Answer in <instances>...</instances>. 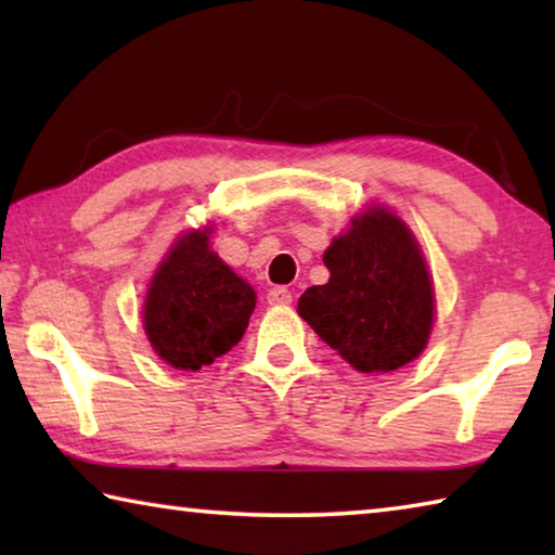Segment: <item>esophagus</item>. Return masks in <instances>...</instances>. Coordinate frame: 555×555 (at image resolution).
I'll return each mask as SVG.
<instances>
[{"label":"esophagus","mask_w":555,"mask_h":555,"mask_svg":"<svg viewBox=\"0 0 555 555\" xmlns=\"http://www.w3.org/2000/svg\"><path fill=\"white\" fill-rule=\"evenodd\" d=\"M291 291L288 288H284V286H274L267 294V300H269V306H288L291 304Z\"/></svg>","instance_id":"34e87169"}]
</instances>
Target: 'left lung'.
Instances as JSON below:
<instances>
[{
	"label": "left lung",
	"instance_id": "left-lung-1",
	"mask_svg": "<svg viewBox=\"0 0 555 555\" xmlns=\"http://www.w3.org/2000/svg\"><path fill=\"white\" fill-rule=\"evenodd\" d=\"M323 261L331 279L298 298V315L364 374H387L424 352L434 284L411 230L387 208L354 215Z\"/></svg>",
	"mask_w": 555,
	"mask_h": 555
}]
</instances>
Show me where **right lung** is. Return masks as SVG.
<instances>
[{"instance_id": "obj_1", "label": "right lung", "mask_w": 555, "mask_h": 555, "mask_svg": "<svg viewBox=\"0 0 555 555\" xmlns=\"http://www.w3.org/2000/svg\"><path fill=\"white\" fill-rule=\"evenodd\" d=\"M210 230H191L173 242L144 300V331L154 352L185 372L230 352L257 306L255 288L210 249Z\"/></svg>"}]
</instances>
